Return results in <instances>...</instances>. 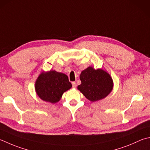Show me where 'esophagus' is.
I'll list each match as a JSON object with an SVG mask.
<instances>
[{
	"label": "esophagus",
	"mask_w": 150,
	"mask_h": 150,
	"mask_svg": "<svg viewBox=\"0 0 150 150\" xmlns=\"http://www.w3.org/2000/svg\"><path fill=\"white\" fill-rule=\"evenodd\" d=\"M72 86L73 88H76V86H77V84H76L75 82H72Z\"/></svg>",
	"instance_id": "esophagus-1"
}]
</instances>
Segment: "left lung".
Instances as JSON below:
<instances>
[{"label": "left lung", "instance_id": "obj_1", "mask_svg": "<svg viewBox=\"0 0 150 150\" xmlns=\"http://www.w3.org/2000/svg\"><path fill=\"white\" fill-rule=\"evenodd\" d=\"M81 84L77 89L90 101L101 100L112 92L114 83L110 75L102 69L89 66L80 75Z\"/></svg>", "mask_w": 150, "mask_h": 150}]
</instances>
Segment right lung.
Wrapping results in <instances>:
<instances>
[{
	"instance_id": "1",
	"label": "right lung",
	"mask_w": 150,
	"mask_h": 150,
	"mask_svg": "<svg viewBox=\"0 0 150 150\" xmlns=\"http://www.w3.org/2000/svg\"><path fill=\"white\" fill-rule=\"evenodd\" d=\"M71 87L68 77L55 70L42 71L35 83V91L38 97L51 103L59 101L63 93Z\"/></svg>"
}]
</instances>
